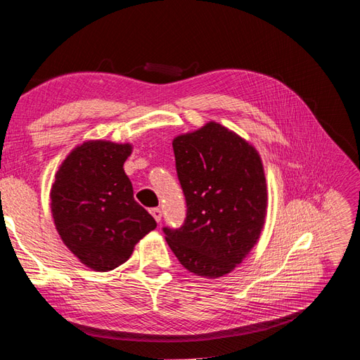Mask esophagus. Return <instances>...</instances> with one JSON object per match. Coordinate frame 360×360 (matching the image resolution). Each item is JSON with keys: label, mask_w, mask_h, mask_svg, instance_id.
<instances>
[{"label": "esophagus", "mask_w": 360, "mask_h": 360, "mask_svg": "<svg viewBox=\"0 0 360 360\" xmlns=\"http://www.w3.org/2000/svg\"><path fill=\"white\" fill-rule=\"evenodd\" d=\"M150 214L153 216V219L156 220V222H161V217H162V211L160 208H152L150 210Z\"/></svg>", "instance_id": "obj_1"}]
</instances>
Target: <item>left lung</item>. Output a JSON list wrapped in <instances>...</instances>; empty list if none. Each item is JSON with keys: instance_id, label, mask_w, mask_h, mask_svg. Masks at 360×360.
Segmentation results:
<instances>
[{"instance_id": "1", "label": "left lung", "mask_w": 360, "mask_h": 360, "mask_svg": "<svg viewBox=\"0 0 360 360\" xmlns=\"http://www.w3.org/2000/svg\"><path fill=\"white\" fill-rule=\"evenodd\" d=\"M187 200L179 229L165 240L187 271L204 278L233 272L251 252L266 222L268 186L254 144L216 122L173 138Z\"/></svg>"}]
</instances>
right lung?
I'll use <instances>...</instances> for the list:
<instances>
[{
    "label": "right lung",
    "instance_id": "obj_1",
    "mask_svg": "<svg viewBox=\"0 0 360 360\" xmlns=\"http://www.w3.org/2000/svg\"><path fill=\"white\" fill-rule=\"evenodd\" d=\"M131 143L86 140L62 161L50 190L54 226L71 254L97 272L129 260L135 245L156 228L136 204L124 173Z\"/></svg>",
    "mask_w": 360,
    "mask_h": 360
}]
</instances>
